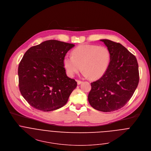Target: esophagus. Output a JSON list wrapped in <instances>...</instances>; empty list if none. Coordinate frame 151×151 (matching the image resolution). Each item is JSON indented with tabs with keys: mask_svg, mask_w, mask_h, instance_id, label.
<instances>
[{
	"mask_svg": "<svg viewBox=\"0 0 151 151\" xmlns=\"http://www.w3.org/2000/svg\"><path fill=\"white\" fill-rule=\"evenodd\" d=\"M82 82L81 81H79V80H77V83L78 85H80Z\"/></svg>",
	"mask_w": 151,
	"mask_h": 151,
	"instance_id": "obj_1",
	"label": "esophagus"
}]
</instances>
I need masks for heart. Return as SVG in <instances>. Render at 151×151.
Listing matches in <instances>:
<instances>
[{
    "label": "heart",
    "instance_id": "obj_1",
    "mask_svg": "<svg viewBox=\"0 0 151 151\" xmlns=\"http://www.w3.org/2000/svg\"><path fill=\"white\" fill-rule=\"evenodd\" d=\"M72 55H66L63 58L64 68L70 77L82 69L85 76L98 79L105 75L110 66L111 55L105 46L81 45L73 50Z\"/></svg>",
    "mask_w": 151,
    "mask_h": 151
}]
</instances>
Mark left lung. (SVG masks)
I'll return each mask as SVG.
<instances>
[{"label":"left lung","mask_w":151,"mask_h":151,"mask_svg":"<svg viewBox=\"0 0 151 151\" xmlns=\"http://www.w3.org/2000/svg\"><path fill=\"white\" fill-rule=\"evenodd\" d=\"M109 50L111 60L105 75L91 83L88 101L94 109L103 112L117 110L133 95L139 81L136 57L119 42L100 40Z\"/></svg>","instance_id":"1"}]
</instances>
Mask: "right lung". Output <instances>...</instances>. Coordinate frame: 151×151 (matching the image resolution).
<instances>
[{
  "instance_id": "add662e5",
  "label": "right lung",
  "mask_w": 151,
  "mask_h": 151,
  "mask_svg": "<svg viewBox=\"0 0 151 151\" xmlns=\"http://www.w3.org/2000/svg\"><path fill=\"white\" fill-rule=\"evenodd\" d=\"M75 44L55 40L31 47L18 66L19 88L29 104L42 111L64 106L77 82L69 78L63 58Z\"/></svg>"
}]
</instances>
